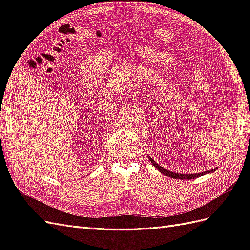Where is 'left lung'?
Masks as SVG:
<instances>
[{
	"label": "left lung",
	"mask_w": 250,
	"mask_h": 250,
	"mask_svg": "<svg viewBox=\"0 0 250 250\" xmlns=\"http://www.w3.org/2000/svg\"><path fill=\"white\" fill-rule=\"evenodd\" d=\"M149 160L151 161V163H152V165L154 166V167L160 171L161 173H163L164 175L166 176H169V177H172V178H175V179H192V178H196V177H199V176H202L204 175V174H208V173H210V172H214L215 169L213 170H209V171H204V172H201V173H195V174H179V173H175V172H171V171H168L164 169L163 167H161L160 165H158L155 161H153L152 158H151L150 156Z\"/></svg>",
	"instance_id": "1"
}]
</instances>
